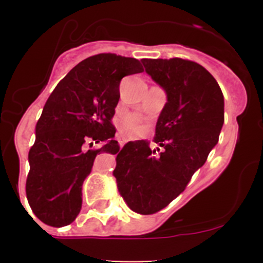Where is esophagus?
<instances>
[{"label":"esophagus","instance_id":"esophagus-1","mask_svg":"<svg viewBox=\"0 0 263 263\" xmlns=\"http://www.w3.org/2000/svg\"><path fill=\"white\" fill-rule=\"evenodd\" d=\"M118 142H119V146L123 147L124 144H126V142H127V139H124V137H119Z\"/></svg>","mask_w":263,"mask_h":263}]
</instances>
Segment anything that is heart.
<instances>
[{
  "instance_id": "obj_1",
  "label": "heart",
  "mask_w": 263,
  "mask_h": 263,
  "mask_svg": "<svg viewBox=\"0 0 263 263\" xmlns=\"http://www.w3.org/2000/svg\"><path fill=\"white\" fill-rule=\"evenodd\" d=\"M119 129L123 135L128 137H137L144 132L142 118L136 113H129L122 118L119 123Z\"/></svg>"
}]
</instances>
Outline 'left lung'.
<instances>
[{
    "label": "left lung",
    "instance_id": "left-lung-1",
    "mask_svg": "<svg viewBox=\"0 0 263 263\" xmlns=\"http://www.w3.org/2000/svg\"><path fill=\"white\" fill-rule=\"evenodd\" d=\"M142 63L168 98L154 136L161 150H151L145 140L128 142L117 154L113 174L128 208L151 215L178 197L205 164L224 123V97L214 76L193 61L145 58Z\"/></svg>",
    "mask_w": 263,
    "mask_h": 263
}]
</instances>
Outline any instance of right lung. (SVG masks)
<instances>
[{
  "label": "right lung",
  "mask_w": 263,
  "mask_h": 263,
  "mask_svg": "<svg viewBox=\"0 0 263 263\" xmlns=\"http://www.w3.org/2000/svg\"><path fill=\"white\" fill-rule=\"evenodd\" d=\"M144 71L139 60L115 53L91 55L62 79L43 108L29 151L26 197L41 221L65 227L82 205V183L98 154L119 151L112 118L124 76ZM105 141L100 149L92 142Z\"/></svg>",
  "instance_id": "right-lung-1"
}]
</instances>
